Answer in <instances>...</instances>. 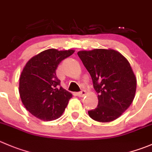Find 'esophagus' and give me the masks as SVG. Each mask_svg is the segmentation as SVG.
Returning <instances> with one entry per match:
<instances>
[{
    "instance_id": "34e87169",
    "label": "esophagus",
    "mask_w": 152,
    "mask_h": 152,
    "mask_svg": "<svg viewBox=\"0 0 152 152\" xmlns=\"http://www.w3.org/2000/svg\"><path fill=\"white\" fill-rule=\"evenodd\" d=\"M85 94H86V91H80V92H78L77 94H76V95L78 96H79V97H82L83 96H85Z\"/></svg>"
}]
</instances>
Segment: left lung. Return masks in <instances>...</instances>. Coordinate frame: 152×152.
I'll return each mask as SVG.
<instances>
[{
    "label": "left lung",
    "instance_id": "1",
    "mask_svg": "<svg viewBox=\"0 0 152 152\" xmlns=\"http://www.w3.org/2000/svg\"><path fill=\"white\" fill-rule=\"evenodd\" d=\"M77 54L98 94V105L88 111L90 117L101 123L115 120L135 96L137 79L129 61L118 51L110 49L79 51Z\"/></svg>",
    "mask_w": 152,
    "mask_h": 152
}]
</instances>
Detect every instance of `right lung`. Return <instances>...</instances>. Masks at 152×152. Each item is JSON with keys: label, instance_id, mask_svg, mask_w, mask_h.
<instances>
[{"label": "right lung", "instance_id": "1", "mask_svg": "<svg viewBox=\"0 0 152 152\" xmlns=\"http://www.w3.org/2000/svg\"><path fill=\"white\" fill-rule=\"evenodd\" d=\"M73 53V50H46L30 58L23 67L19 80L20 97L26 110L37 118L52 121L64 113L72 94L60 86L56 70Z\"/></svg>", "mask_w": 152, "mask_h": 152}]
</instances>
